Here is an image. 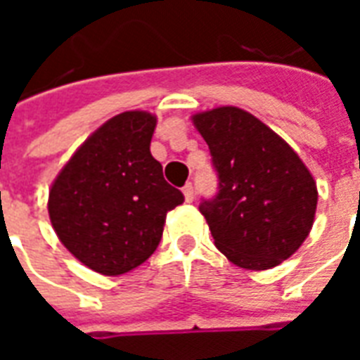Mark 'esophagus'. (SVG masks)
<instances>
[{
    "mask_svg": "<svg viewBox=\"0 0 360 360\" xmlns=\"http://www.w3.org/2000/svg\"><path fill=\"white\" fill-rule=\"evenodd\" d=\"M183 195H185V200H187V202H193V200H195V188H193V183H187V185L183 187Z\"/></svg>",
    "mask_w": 360,
    "mask_h": 360,
    "instance_id": "obj_1",
    "label": "esophagus"
}]
</instances>
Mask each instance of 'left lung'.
<instances>
[{
	"label": "left lung",
	"mask_w": 360,
	"mask_h": 360,
	"mask_svg": "<svg viewBox=\"0 0 360 360\" xmlns=\"http://www.w3.org/2000/svg\"><path fill=\"white\" fill-rule=\"evenodd\" d=\"M208 144L218 193L198 210L233 264L270 270L299 249L316 214L312 175L289 144L233 105L193 115Z\"/></svg>",
	"instance_id": "obj_1"
}]
</instances>
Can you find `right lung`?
I'll list each match as a JSON object with an SVG mask.
<instances>
[{
    "label": "right lung",
    "mask_w": 360,
    "mask_h": 360,
    "mask_svg": "<svg viewBox=\"0 0 360 360\" xmlns=\"http://www.w3.org/2000/svg\"><path fill=\"white\" fill-rule=\"evenodd\" d=\"M156 117L123 111L90 134L50 188L51 226L90 270L119 276L160 245L167 212L185 200L150 154Z\"/></svg>",
    "instance_id": "1"
}]
</instances>
